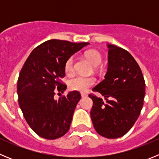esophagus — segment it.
<instances>
[{
    "label": "esophagus",
    "instance_id": "1",
    "mask_svg": "<svg viewBox=\"0 0 159 159\" xmlns=\"http://www.w3.org/2000/svg\"><path fill=\"white\" fill-rule=\"evenodd\" d=\"M88 95V94L85 93V92H81V96L82 97H86Z\"/></svg>",
    "mask_w": 159,
    "mask_h": 159
}]
</instances>
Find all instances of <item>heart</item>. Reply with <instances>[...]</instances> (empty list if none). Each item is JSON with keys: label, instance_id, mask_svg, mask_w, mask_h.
I'll return each mask as SVG.
<instances>
[{"label": "heart", "instance_id": "b5f03b06", "mask_svg": "<svg viewBox=\"0 0 159 159\" xmlns=\"http://www.w3.org/2000/svg\"><path fill=\"white\" fill-rule=\"evenodd\" d=\"M87 58L92 63L94 66H99L102 61V56L96 49H90L85 52ZM64 69L67 75H71L75 70V57L71 56L66 60L64 64ZM95 82V79L92 76L84 75H75L68 81V87L73 91L84 92L92 86Z\"/></svg>", "mask_w": 159, "mask_h": 159}]
</instances>
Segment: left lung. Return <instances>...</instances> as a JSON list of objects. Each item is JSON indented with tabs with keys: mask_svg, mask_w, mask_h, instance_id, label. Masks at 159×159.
<instances>
[{
	"mask_svg": "<svg viewBox=\"0 0 159 159\" xmlns=\"http://www.w3.org/2000/svg\"><path fill=\"white\" fill-rule=\"evenodd\" d=\"M105 79L92 88L103 96L89 94L93 100L91 118L101 136L117 139L131 129L140 115L145 95V80L134 57L125 49L108 45Z\"/></svg>",
	"mask_w": 159,
	"mask_h": 159,
	"instance_id": "left-lung-1",
	"label": "left lung"
}]
</instances>
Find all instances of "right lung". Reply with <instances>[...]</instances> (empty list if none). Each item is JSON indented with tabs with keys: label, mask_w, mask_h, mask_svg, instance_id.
<instances>
[{
	"label": "right lung",
	"mask_w": 159,
	"mask_h": 159,
	"mask_svg": "<svg viewBox=\"0 0 159 159\" xmlns=\"http://www.w3.org/2000/svg\"><path fill=\"white\" fill-rule=\"evenodd\" d=\"M89 43L49 40L33 49L17 80L18 102L25 120L33 131L46 139H56L68 131L73 113L81 98L77 91L55 100L67 88L66 60Z\"/></svg>",
	"instance_id": "1"
}]
</instances>
